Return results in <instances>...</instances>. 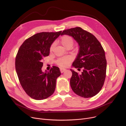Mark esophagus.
Returning <instances> with one entry per match:
<instances>
[{
  "label": "esophagus",
  "mask_w": 126,
  "mask_h": 126,
  "mask_svg": "<svg viewBox=\"0 0 126 126\" xmlns=\"http://www.w3.org/2000/svg\"><path fill=\"white\" fill-rule=\"evenodd\" d=\"M65 70H66V69H63V68H61V69H60V71H61V72L62 73H63V72H64Z\"/></svg>",
  "instance_id": "34e87169"
}]
</instances>
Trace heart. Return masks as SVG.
I'll return each instance as SVG.
<instances>
[{"mask_svg": "<svg viewBox=\"0 0 126 126\" xmlns=\"http://www.w3.org/2000/svg\"><path fill=\"white\" fill-rule=\"evenodd\" d=\"M59 41H60L62 45L66 49H67L69 47H72L74 43V41L73 39L72 38V37L67 35H65L62 36ZM54 47V45L52 44L50 49V51L53 50ZM71 61V58L70 57H62L58 59L56 61V63L58 65L62 66V67H64V66H67L69 64Z\"/></svg>", "mask_w": 126, "mask_h": 126, "instance_id": "1", "label": "heart"}]
</instances>
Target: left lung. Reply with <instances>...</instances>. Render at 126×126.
<instances>
[{
	"instance_id": "obj_1",
	"label": "left lung",
	"mask_w": 126,
	"mask_h": 126,
	"mask_svg": "<svg viewBox=\"0 0 126 126\" xmlns=\"http://www.w3.org/2000/svg\"><path fill=\"white\" fill-rule=\"evenodd\" d=\"M61 35L72 36L79 45V52L72 66L83 70L80 75L70 69L73 91L83 98L94 97L101 91L106 77L107 62L101 44L93 34L79 27L64 30Z\"/></svg>"
}]
</instances>
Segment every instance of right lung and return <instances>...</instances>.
Segmentation results:
<instances>
[{
  "mask_svg": "<svg viewBox=\"0 0 126 126\" xmlns=\"http://www.w3.org/2000/svg\"><path fill=\"white\" fill-rule=\"evenodd\" d=\"M62 31L38 33L26 40L20 46L15 60V68L20 83L32 98L41 100L53 94L57 77L61 75L56 66L43 72V58L49 55L50 49Z\"/></svg>",
  "mask_w": 126,
  "mask_h": 126,
  "instance_id": "add662e5",
  "label": "right lung"
}]
</instances>
